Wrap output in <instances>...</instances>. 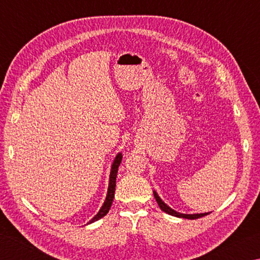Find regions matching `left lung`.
<instances>
[{
	"mask_svg": "<svg viewBox=\"0 0 260 260\" xmlns=\"http://www.w3.org/2000/svg\"><path fill=\"white\" fill-rule=\"evenodd\" d=\"M153 196H155V199L157 201L158 205H159V208L161 211H164V212H166L167 214H171L173 215V217H178V218H184V219H190V220H193V219H199L201 217H204V215L209 214L210 212H205V213H192V214H186V213H180V212H177V211L171 209L169 205H167L166 203H164V202L161 201V199L159 196H158V193L153 190Z\"/></svg>",
	"mask_w": 260,
	"mask_h": 260,
	"instance_id": "8db88e82",
	"label": "left lung"
}]
</instances>
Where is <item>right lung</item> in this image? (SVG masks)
I'll return each mask as SVG.
<instances>
[{
	"instance_id": "add662e5",
	"label": "right lung",
	"mask_w": 260,
	"mask_h": 260,
	"mask_svg": "<svg viewBox=\"0 0 260 260\" xmlns=\"http://www.w3.org/2000/svg\"><path fill=\"white\" fill-rule=\"evenodd\" d=\"M122 159V155L121 152H118L117 156L114 157L113 162L111 165V171H110V179H109V187H108V193L107 197H105V201L102 205V208L100 209L98 214L95 217L88 221L87 225H89L91 222H95L100 220L101 218H103L105 214L109 212L110 208H111V204L114 199V191H116V178H117V173H118V167H119L120 162Z\"/></svg>"
}]
</instances>
